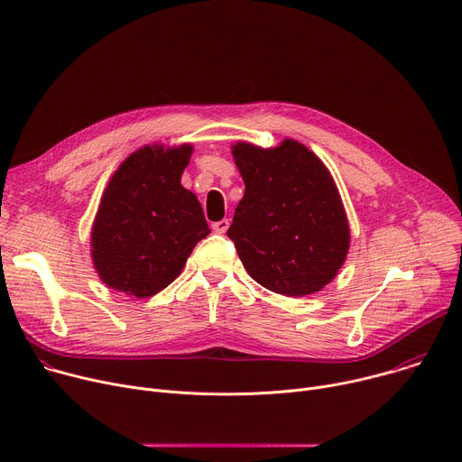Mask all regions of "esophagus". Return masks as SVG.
Returning a JSON list of instances; mask_svg holds the SVG:
<instances>
[{
  "instance_id": "34e87169",
  "label": "esophagus",
  "mask_w": 462,
  "mask_h": 462,
  "mask_svg": "<svg viewBox=\"0 0 462 462\" xmlns=\"http://www.w3.org/2000/svg\"><path fill=\"white\" fill-rule=\"evenodd\" d=\"M228 226H230V221L228 218H223V221H217V223H213V232H217V234H225L226 230H228Z\"/></svg>"
}]
</instances>
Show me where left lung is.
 <instances>
[{
    "instance_id": "8db88e82",
    "label": "left lung",
    "mask_w": 462,
    "mask_h": 462,
    "mask_svg": "<svg viewBox=\"0 0 462 462\" xmlns=\"http://www.w3.org/2000/svg\"><path fill=\"white\" fill-rule=\"evenodd\" d=\"M245 181L228 237L247 273L288 298L329 284L350 249L348 217L328 166L298 140L232 145Z\"/></svg>"
}]
</instances>
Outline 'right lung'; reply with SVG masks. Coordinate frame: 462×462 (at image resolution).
Masks as SVG:
<instances>
[{
    "label": "right lung",
    "mask_w": 462,
    "mask_h": 462,
    "mask_svg": "<svg viewBox=\"0 0 462 462\" xmlns=\"http://www.w3.org/2000/svg\"><path fill=\"white\" fill-rule=\"evenodd\" d=\"M190 153V143L142 145L110 178L91 226L93 268L108 288L155 296L211 232L197 194L181 185Z\"/></svg>",
    "instance_id": "1"
}]
</instances>
